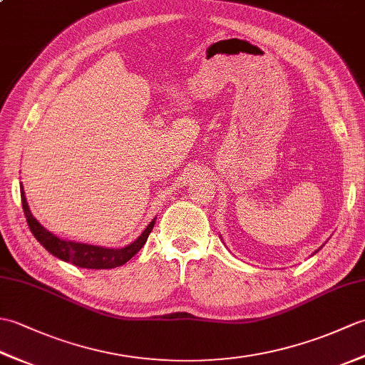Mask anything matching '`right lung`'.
I'll return each instance as SVG.
<instances>
[{
  "mask_svg": "<svg viewBox=\"0 0 365 365\" xmlns=\"http://www.w3.org/2000/svg\"><path fill=\"white\" fill-rule=\"evenodd\" d=\"M20 191H21L23 212H25L29 230L33 232V235L36 237L37 242L41 243L50 254H53L54 257H58L64 262H71L72 265L80 267V268L108 269V268H115V267L123 265V263H127L145 245L155 224V220H153L149 226L145 227L143 234L139 235L136 242L122 247V250H106V247H98L92 245L66 242V240H61L56 235H53L51 232L43 229L41 224L37 222V220L29 210L23 187L20 188Z\"/></svg>",
  "mask_w": 365,
  "mask_h": 365,
  "instance_id": "obj_1",
  "label": "right lung"
}]
</instances>
